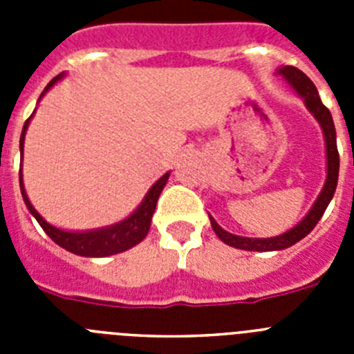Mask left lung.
I'll return each mask as SVG.
<instances>
[{
  "instance_id": "1",
  "label": "left lung",
  "mask_w": 354,
  "mask_h": 354,
  "mask_svg": "<svg viewBox=\"0 0 354 354\" xmlns=\"http://www.w3.org/2000/svg\"><path fill=\"white\" fill-rule=\"evenodd\" d=\"M274 74L282 77V80L289 84L290 88L301 97L306 109L310 111L312 117L319 122V126H321V129H323L324 147H326V180H324L323 189H321V193L317 195L315 202L312 204L310 211L305 214V218H303L298 225H294L292 228H289L287 232L280 234V236H274V237L236 236V234H230L227 232L225 228H221L220 225L216 223L214 218L209 214L211 227L216 232V236L220 237L225 245L232 246V248H237V250H246V252H278V250H286L289 248V246L296 245L298 241H301L306 234H310L312 230H314L317 221L321 220V216L324 214L328 204H330L333 195H335L337 180H339L340 159H339V150H337L335 124H333L330 109L321 102V97H319L315 84L312 83V81L308 80V77L299 71V68L292 67V65L278 67Z\"/></svg>"
}]
</instances>
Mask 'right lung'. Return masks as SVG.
<instances>
[{"mask_svg": "<svg viewBox=\"0 0 354 354\" xmlns=\"http://www.w3.org/2000/svg\"><path fill=\"white\" fill-rule=\"evenodd\" d=\"M65 74H58L56 77H53L49 81V84L44 88V92L40 93L39 101L46 95V92L55 86L58 81L64 77ZM35 111L31 113V117L24 122L23 133H21V140H19V149H21V158H23L24 150V136H26L28 126H30V120L33 118ZM168 177H170V171L159 177L152 187H150L147 195L143 196L142 204L134 209L127 218L120 220L118 223L108 225V227L101 228H92V230H64V228H58L55 225H51L49 221H46L42 216L39 214L33 205H31L30 198L26 195V189H24V180H23V170L19 171V184H21V193H23V200L26 204L28 211L31 212V216L39 221L40 227L44 228V232L48 234L56 245L65 248L67 252L76 253L81 257H109V255H115V253H122L126 250L133 248L138 243H142L145 239V236L149 234L150 221H152V214L156 211V204H158V198L161 195L162 187L167 186Z\"/></svg>", "mask_w": 354, "mask_h": 354, "instance_id": "add662e5", "label": "right lung"}]
</instances>
